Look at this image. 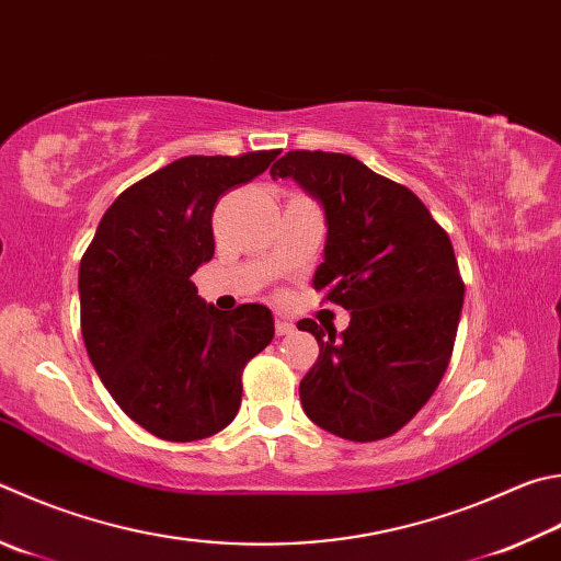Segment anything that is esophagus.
I'll list each match as a JSON object with an SVG mask.
<instances>
[{"label": "esophagus", "instance_id": "34e87169", "mask_svg": "<svg viewBox=\"0 0 561 561\" xmlns=\"http://www.w3.org/2000/svg\"><path fill=\"white\" fill-rule=\"evenodd\" d=\"M274 331H277V335H289L294 331V323L277 319V321H274Z\"/></svg>", "mask_w": 561, "mask_h": 561}]
</instances>
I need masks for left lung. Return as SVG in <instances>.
<instances>
[{
	"label": "left lung",
	"instance_id": "left-lung-1",
	"mask_svg": "<svg viewBox=\"0 0 561 561\" xmlns=\"http://www.w3.org/2000/svg\"><path fill=\"white\" fill-rule=\"evenodd\" d=\"M272 179H294L323 206L313 289L351 311L341 335L311 319L319 360L299 385L313 424L378 442L422 410L449 365L463 307L451 240L414 193L348 154L287 151Z\"/></svg>",
	"mask_w": 561,
	"mask_h": 561
}]
</instances>
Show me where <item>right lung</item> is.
<instances>
[{
    "instance_id": "1",
    "label": "right lung",
    "mask_w": 561,
    "mask_h": 561,
    "mask_svg": "<svg viewBox=\"0 0 561 561\" xmlns=\"http://www.w3.org/2000/svg\"><path fill=\"white\" fill-rule=\"evenodd\" d=\"M279 151L183 157L122 191L80 260V329L122 412L167 442L236 420L242 370L274 339L272 311H218L191 282L216 252L213 208Z\"/></svg>"
}]
</instances>
